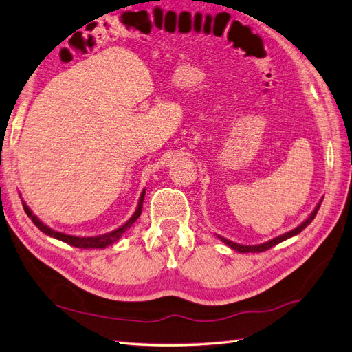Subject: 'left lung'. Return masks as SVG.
<instances>
[{
    "label": "left lung",
    "instance_id": "obj_1",
    "mask_svg": "<svg viewBox=\"0 0 352 352\" xmlns=\"http://www.w3.org/2000/svg\"><path fill=\"white\" fill-rule=\"evenodd\" d=\"M321 202H322V199L317 204V206H315L309 217L306 219L302 224H299V226H297L296 229L284 233V235H281V236L270 239V241L265 242V244H258V245H241V244H235V242H232V241H229V239H226V238H223V236H219V238L224 242V244L229 245L232 250L239 251V253H262V251H266V250H269V248H272L274 245L279 244V242H283V241H285V239H288V238L296 236L297 233H300V232H302L306 226H308V224L315 219V215H317V212H318V210H320V206H321Z\"/></svg>",
    "mask_w": 352,
    "mask_h": 352
}]
</instances>
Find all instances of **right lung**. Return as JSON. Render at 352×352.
<instances>
[{
  "label": "right lung",
  "instance_id": "1",
  "mask_svg": "<svg viewBox=\"0 0 352 352\" xmlns=\"http://www.w3.org/2000/svg\"><path fill=\"white\" fill-rule=\"evenodd\" d=\"M144 196H146V188H144V190L141 192V196H140V201H138L137 210H135V212H133L132 217H131L128 221H126V223L123 224V226L117 228V229H116V230H113V232H108V233H105V235H99V236H87V238L67 235V233H60V232H56V230H53V229L47 228L46 224H43V223L38 220L37 215H34V214H32V211L30 210V206H28V205H26L25 202H22V204H23V210H25L26 215H28V217L32 220V223L35 224V226H37L43 233H46L47 236L56 238V239H59V241H62V242H67V244L73 245V247H76V248H105V247H108L110 244H113V242L119 241V239H120V236L123 235V233H124L126 230H128L135 221H137V219H138L140 215H141Z\"/></svg>",
  "mask_w": 352,
  "mask_h": 352
}]
</instances>
